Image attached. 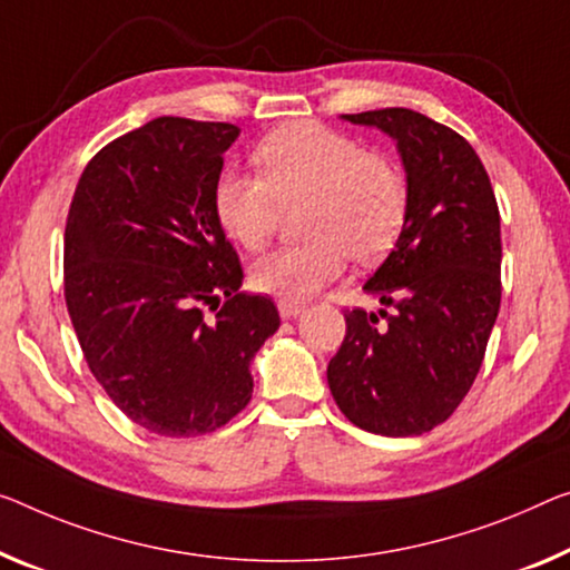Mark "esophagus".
<instances>
[{
    "instance_id": "34e87169",
    "label": "esophagus",
    "mask_w": 570,
    "mask_h": 570,
    "mask_svg": "<svg viewBox=\"0 0 570 570\" xmlns=\"http://www.w3.org/2000/svg\"><path fill=\"white\" fill-rule=\"evenodd\" d=\"M277 311H279V318L291 321V318H297V315L303 313V305L295 303V301H279Z\"/></svg>"
}]
</instances>
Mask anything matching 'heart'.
<instances>
[{
	"label": "heart",
	"instance_id": "obj_1",
	"mask_svg": "<svg viewBox=\"0 0 570 570\" xmlns=\"http://www.w3.org/2000/svg\"><path fill=\"white\" fill-rule=\"evenodd\" d=\"M255 165L259 175L224 170L216 178L214 216L222 232L244 249H259L277 206L305 204L297 229L308 236L252 262L249 283L259 293L305 301L341 277L352 257L372 265L387 255L405 226V173L315 121L269 132L257 145Z\"/></svg>",
	"mask_w": 570,
	"mask_h": 570
}]
</instances>
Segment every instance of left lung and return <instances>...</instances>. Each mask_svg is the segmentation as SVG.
I'll list each match as a JSON object with an SVG mask.
<instances>
[{
	"mask_svg": "<svg viewBox=\"0 0 570 570\" xmlns=\"http://www.w3.org/2000/svg\"><path fill=\"white\" fill-rule=\"evenodd\" d=\"M344 119L395 139L410 206L395 249L364 283L382 308L344 313L328 387L362 431L423 435L451 417L484 362L502 301L497 198L474 147L425 114L395 107Z\"/></svg>",
	"mask_w": 570,
	"mask_h": 570,
	"instance_id": "left-lung-1",
	"label": "left lung"
}]
</instances>
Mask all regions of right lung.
I'll list each match as a JSON object with an SVG mask.
<instances>
[{
    "label": "right lung",
    "mask_w": 570,
    "mask_h": 570,
    "mask_svg": "<svg viewBox=\"0 0 570 570\" xmlns=\"http://www.w3.org/2000/svg\"><path fill=\"white\" fill-rule=\"evenodd\" d=\"M239 137L226 121L157 117L91 157L66 222V305L89 370L150 433L194 438L252 400L249 364L279 328L242 293L214 216V183Z\"/></svg>",
    "instance_id": "1"
}]
</instances>
